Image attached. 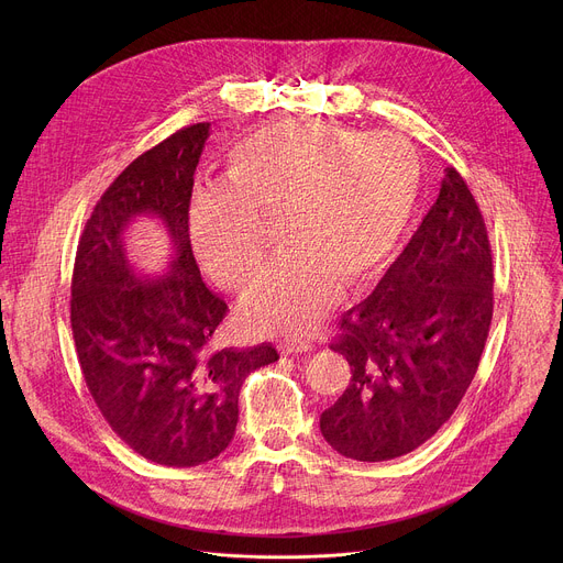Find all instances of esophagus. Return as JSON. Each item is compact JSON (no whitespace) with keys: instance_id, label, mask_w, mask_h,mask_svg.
Here are the masks:
<instances>
[{"instance_id":"esophagus-1","label":"esophagus","mask_w":563,"mask_h":563,"mask_svg":"<svg viewBox=\"0 0 563 563\" xmlns=\"http://www.w3.org/2000/svg\"><path fill=\"white\" fill-rule=\"evenodd\" d=\"M313 345L309 341H296V339H285L280 341V352L283 354H300V352H309Z\"/></svg>"}]
</instances>
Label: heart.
Segmentation results:
<instances>
[{
    "label": "heart",
    "instance_id": "heart-1",
    "mask_svg": "<svg viewBox=\"0 0 563 563\" xmlns=\"http://www.w3.org/2000/svg\"><path fill=\"white\" fill-rule=\"evenodd\" d=\"M227 183L194 194L191 247L227 289L247 287L278 220L285 252L245 296L250 323L305 334L334 287L369 278L415 213L421 163L410 142L318 120H287L229 151Z\"/></svg>",
    "mask_w": 563,
    "mask_h": 563
}]
</instances>
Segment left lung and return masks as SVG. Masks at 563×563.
Returning a JSON list of instances; mask_svg holds the SVG:
<instances>
[{"label": "left lung", "instance_id": "8db88e82", "mask_svg": "<svg viewBox=\"0 0 563 563\" xmlns=\"http://www.w3.org/2000/svg\"><path fill=\"white\" fill-rule=\"evenodd\" d=\"M486 222L456 169L376 289L341 318L332 345L350 385L320 415L347 459L389 461L426 443L470 387L493 320Z\"/></svg>", "mask_w": 563, "mask_h": 563}]
</instances>
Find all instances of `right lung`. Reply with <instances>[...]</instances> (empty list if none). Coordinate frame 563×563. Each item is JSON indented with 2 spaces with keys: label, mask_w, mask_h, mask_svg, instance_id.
I'll use <instances>...</instances> for the list:
<instances>
[{
  "label": "right lung",
  "mask_w": 563,
  "mask_h": 563,
  "mask_svg": "<svg viewBox=\"0 0 563 563\" xmlns=\"http://www.w3.org/2000/svg\"><path fill=\"white\" fill-rule=\"evenodd\" d=\"M209 129H180L115 178L79 238L70 283L75 350L102 417L131 450L169 467L227 450L243 380L278 361L269 343H213L227 302L202 283L189 240L194 174ZM142 217L170 238V265L159 275L140 271L125 250V231Z\"/></svg>",
  "instance_id": "1"
}]
</instances>
